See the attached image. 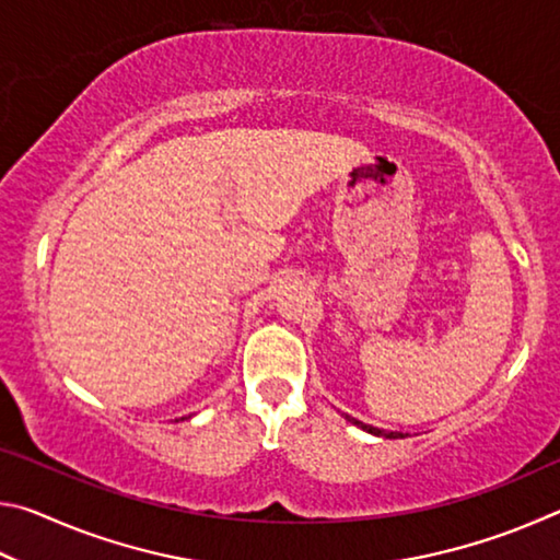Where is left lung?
<instances>
[{"label": "left lung", "mask_w": 560, "mask_h": 560, "mask_svg": "<svg viewBox=\"0 0 560 560\" xmlns=\"http://www.w3.org/2000/svg\"><path fill=\"white\" fill-rule=\"evenodd\" d=\"M348 422H353V424H358L360 430H365V432H373V434H385L383 430H377V428H373V424H363L360 420H355V417H348ZM385 438H390V440H395V438H402V434H397V432H390V434H385Z\"/></svg>", "instance_id": "obj_1"}]
</instances>
